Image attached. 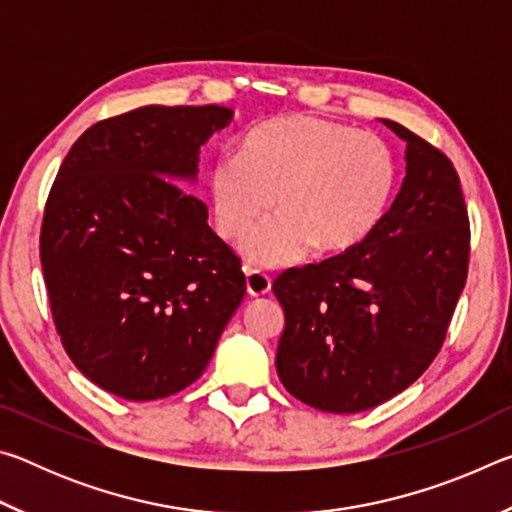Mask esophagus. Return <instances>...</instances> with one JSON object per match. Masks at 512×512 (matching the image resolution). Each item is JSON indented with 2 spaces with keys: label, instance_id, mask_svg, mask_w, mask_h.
Here are the masks:
<instances>
[{
  "label": "esophagus",
  "instance_id": "1",
  "mask_svg": "<svg viewBox=\"0 0 512 512\" xmlns=\"http://www.w3.org/2000/svg\"><path fill=\"white\" fill-rule=\"evenodd\" d=\"M246 289L250 296H264L271 291V275H266L259 268H246Z\"/></svg>",
  "mask_w": 512,
  "mask_h": 512
}]
</instances>
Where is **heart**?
<instances>
[{"instance_id": "obj_1", "label": "heart", "mask_w": 512, "mask_h": 512, "mask_svg": "<svg viewBox=\"0 0 512 512\" xmlns=\"http://www.w3.org/2000/svg\"><path fill=\"white\" fill-rule=\"evenodd\" d=\"M397 185V158L384 137L339 121L291 115L248 131L237 155L210 171L219 235L244 239L268 210L280 207L246 241L259 264H289L311 244L323 253L357 246L384 216Z\"/></svg>"}]
</instances>
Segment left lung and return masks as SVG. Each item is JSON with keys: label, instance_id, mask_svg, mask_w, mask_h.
<instances>
[{"label": "left lung", "instance_id": "left-lung-1", "mask_svg": "<svg viewBox=\"0 0 512 512\" xmlns=\"http://www.w3.org/2000/svg\"><path fill=\"white\" fill-rule=\"evenodd\" d=\"M400 194L370 235L273 282L287 325L275 368L300 402L359 413L409 388L443 348L470 266V216L452 160L395 121Z\"/></svg>", "mask_w": 512, "mask_h": 512}]
</instances>
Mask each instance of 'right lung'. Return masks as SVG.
I'll return each instance as SVG.
<instances>
[{"mask_svg":"<svg viewBox=\"0 0 512 512\" xmlns=\"http://www.w3.org/2000/svg\"><path fill=\"white\" fill-rule=\"evenodd\" d=\"M230 119L223 106H144L97 121L51 185L40 262L56 332L74 366L124 400L194 384L246 296L241 259L178 185Z\"/></svg>","mask_w":512,"mask_h":512,"instance_id":"1","label":"right lung"}]
</instances>
